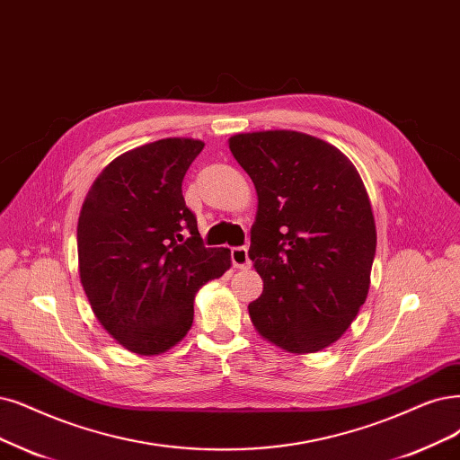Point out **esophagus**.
<instances>
[{"label":"esophagus","instance_id":"esophagus-1","mask_svg":"<svg viewBox=\"0 0 460 460\" xmlns=\"http://www.w3.org/2000/svg\"><path fill=\"white\" fill-rule=\"evenodd\" d=\"M231 261L236 269H248L250 267V258H248V250L244 246L233 248L231 250Z\"/></svg>","mask_w":460,"mask_h":460}]
</instances>
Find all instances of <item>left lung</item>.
I'll return each mask as SVG.
<instances>
[{"instance_id": "left-lung-1", "label": "left lung", "mask_w": 460, "mask_h": 460, "mask_svg": "<svg viewBox=\"0 0 460 460\" xmlns=\"http://www.w3.org/2000/svg\"><path fill=\"white\" fill-rule=\"evenodd\" d=\"M229 149L256 185L250 252L263 280L253 328L286 352L341 337L366 303L377 231L369 195L345 153L296 130L243 132Z\"/></svg>"}]
</instances>
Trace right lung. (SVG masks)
<instances>
[{
    "label": "right lung",
    "instance_id": "right-lung-1",
    "mask_svg": "<svg viewBox=\"0 0 460 460\" xmlns=\"http://www.w3.org/2000/svg\"><path fill=\"white\" fill-rule=\"evenodd\" d=\"M164 138L113 159L91 185L77 221L79 279L98 322L140 356L178 345L200 286L231 267L229 248H204L181 181L202 151Z\"/></svg>",
    "mask_w": 460,
    "mask_h": 460
}]
</instances>
